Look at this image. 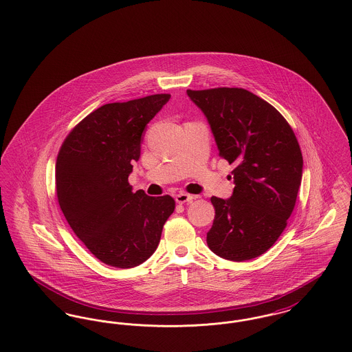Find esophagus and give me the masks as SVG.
I'll use <instances>...</instances> for the list:
<instances>
[{"mask_svg":"<svg viewBox=\"0 0 352 352\" xmlns=\"http://www.w3.org/2000/svg\"><path fill=\"white\" fill-rule=\"evenodd\" d=\"M195 197L194 195H190V194H186V192H179V194H177V197H175V201L177 203H186V201H191L194 199Z\"/></svg>","mask_w":352,"mask_h":352,"instance_id":"1","label":"esophagus"}]
</instances>
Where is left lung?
<instances>
[{
    "mask_svg": "<svg viewBox=\"0 0 352 352\" xmlns=\"http://www.w3.org/2000/svg\"><path fill=\"white\" fill-rule=\"evenodd\" d=\"M187 95L208 120L219 155L234 164V194L211 198L215 219L210 250L231 261L265 253L284 232L301 186L300 144L284 116L243 88H212Z\"/></svg>",
    "mask_w": 352,
    "mask_h": 352,
    "instance_id": "obj_1",
    "label": "left lung"
}]
</instances>
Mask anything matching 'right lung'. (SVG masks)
<instances>
[{
    "mask_svg": "<svg viewBox=\"0 0 352 352\" xmlns=\"http://www.w3.org/2000/svg\"><path fill=\"white\" fill-rule=\"evenodd\" d=\"M168 99V94H158L105 104L69 132L58 153L60 210L84 245L107 265L133 268L146 261L175 208L170 195L132 192L128 182L145 126Z\"/></svg>",
    "mask_w": 352,
    "mask_h": 352,
    "instance_id": "1",
    "label": "right lung"
}]
</instances>
